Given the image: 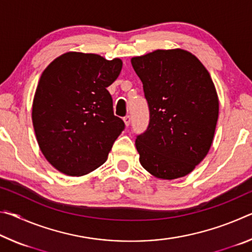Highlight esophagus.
Returning <instances> with one entry per match:
<instances>
[{
	"label": "esophagus",
	"mask_w": 252,
	"mask_h": 252,
	"mask_svg": "<svg viewBox=\"0 0 252 252\" xmlns=\"http://www.w3.org/2000/svg\"><path fill=\"white\" fill-rule=\"evenodd\" d=\"M123 121H125L126 126H130V122H131V117L130 116L125 117V118H123Z\"/></svg>",
	"instance_id": "obj_1"
}]
</instances>
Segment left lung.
Listing matches in <instances>:
<instances>
[{"mask_svg": "<svg viewBox=\"0 0 252 252\" xmlns=\"http://www.w3.org/2000/svg\"><path fill=\"white\" fill-rule=\"evenodd\" d=\"M131 64L150 110L148 129L135 140L140 163L158 179L185 177L211 148L219 116L215 83L183 49L156 50L133 57Z\"/></svg>", "mask_w": 252, "mask_h": 252, "instance_id": "8db88e82", "label": "left lung"}]
</instances>
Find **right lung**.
<instances>
[{
  "label": "right lung",
  "mask_w": 252,
  "mask_h": 252,
  "mask_svg": "<svg viewBox=\"0 0 252 252\" xmlns=\"http://www.w3.org/2000/svg\"><path fill=\"white\" fill-rule=\"evenodd\" d=\"M121 69V59L66 52L43 71L33 97L32 122L42 155L58 171L81 177L108 159L125 129L106 90Z\"/></svg>",
  "instance_id": "1"
}]
</instances>
